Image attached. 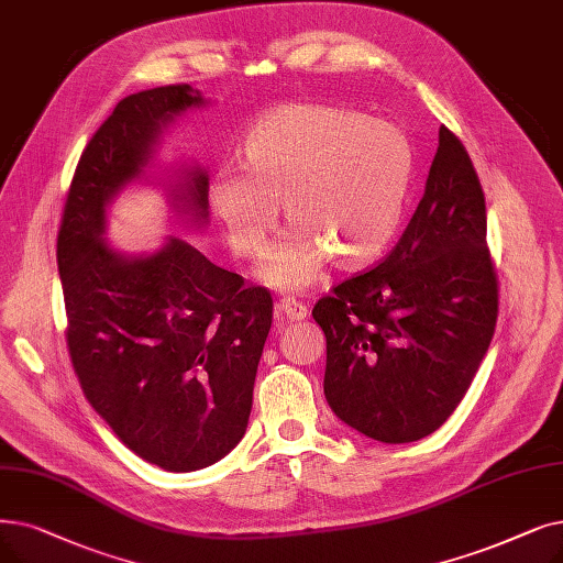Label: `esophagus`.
I'll use <instances>...</instances> for the list:
<instances>
[{
    "label": "esophagus",
    "instance_id": "obj_1",
    "mask_svg": "<svg viewBox=\"0 0 563 563\" xmlns=\"http://www.w3.org/2000/svg\"><path fill=\"white\" fill-rule=\"evenodd\" d=\"M276 312L283 317V320H287V322H299V320H306L308 308H306L303 303H299L297 299L285 297V299L278 301V310H276Z\"/></svg>",
    "mask_w": 563,
    "mask_h": 563
}]
</instances>
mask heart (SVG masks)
<instances>
[{
	"mask_svg": "<svg viewBox=\"0 0 563 563\" xmlns=\"http://www.w3.org/2000/svg\"><path fill=\"white\" fill-rule=\"evenodd\" d=\"M239 167H218L205 205L236 257L264 251L278 225L291 228L268 251L257 278L299 291L331 260L354 272L394 239L411 179V146L379 119L320 103L262 112L239 144Z\"/></svg>",
	"mask_w": 563,
	"mask_h": 563,
	"instance_id": "1",
	"label": "heart"
}]
</instances>
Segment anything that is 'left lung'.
Masks as SVG:
<instances>
[{"instance_id": "obj_1", "label": "left lung", "mask_w": 563, "mask_h": 563, "mask_svg": "<svg viewBox=\"0 0 563 563\" xmlns=\"http://www.w3.org/2000/svg\"><path fill=\"white\" fill-rule=\"evenodd\" d=\"M485 232L472 158L442 126L426 192L398 246L312 308L327 335L324 396L342 423L407 444L451 417L497 324Z\"/></svg>"}]
</instances>
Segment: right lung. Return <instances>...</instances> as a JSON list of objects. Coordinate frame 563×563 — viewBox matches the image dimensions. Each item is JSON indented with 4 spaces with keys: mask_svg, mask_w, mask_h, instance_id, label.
<instances>
[{
    "mask_svg": "<svg viewBox=\"0 0 563 563\" xmlns=\"http://www.w3.org/2000/svg\"><path fill=\"white\" fill-rule=\"evenodd\" d=\"M209 101L190 85L119 101L73 175L57 236L73 368L91 407L142 460L198 472L246 434L274 301L169 234L152 253L106 239L108 209L131 184H154L163 133ZM198 163L167 173V202L184 225L209 223Z\"/></svg>",
    "mask_w": 563,
    "mask_h": 563,
    "instance_id": "right-lung-1",
    "label": "right lung"
}]
</instances>
